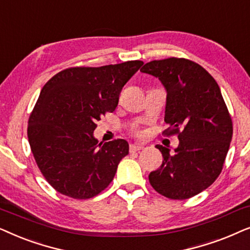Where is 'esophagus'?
I'll list each match as a JSON object with an SVG mask.
<instances>
[{
  "mask_svg": "<svg viewBox=\"0 0 250 250\" xmlns=\"http://www.w3.org/2000/svg\"><path fill=\"white\" fill-rule=\"evenodd\" d=\"M141 149H143L142 145H130V147H129V151H130V153L139 152Z\"/></svg>",
  "mask_w": 250,
  "mask_h": 250,
  "instance_id": "obj_1",
  "label": "esophagus"
}]
</instances>
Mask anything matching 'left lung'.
Wrapping results in <instances>:
<instances>
[{
	"mask_svg": "<svg viewBox=\"0 0 250 250\" xmlns=\"http://www.w3.org/2000/svg\"><path fill=\"white\" fill-rule=\"evenodd\" d=\"M141 72L158 78L167 91L165 135H177L175 153L156 145L164 156L148 175L152 188L166 198L184 200L209 188L221 174L233 135L229 109L215 79L185 58L152 61Z\"/></svg>",
	"mask_w": 250,
	"mask_h": 250,
	"instance_id": "obj_1",
	"label": "left lung"
}]
</instances>
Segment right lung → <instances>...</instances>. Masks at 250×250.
Here are the masks:
<instances>
[{"label": "right lung", "mask_w": 250, "mask_h": 250, "mask_svg": "<svg viewBox=\"0 0 250 250\" xmlns=\"http://www.w3.org/2000/svg\"><path fill=\"white\" fill-rule=\"evenodd\" d=\"M130 61L101 67H71L42 88L28 120V142L36 165L56 191L85 200L107 188L128 142L99 143L97 121L118 106L123 85L141 68Z\"/></svg>", "instance_id": "obj_1"}]
</instances>
